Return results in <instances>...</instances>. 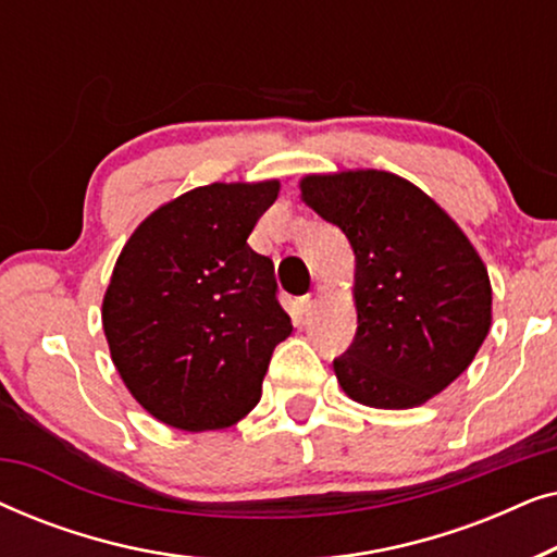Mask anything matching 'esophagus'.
Masks as SVG:
<instances>
[{"instance_id": "34e87169", "label": "esophagus", "mask_w": 557, "mask_h": 557, "mask_svg": "<svg viewBox=\"0 0 557 557\" xmlns=\"http://www.w3.org/2000/svg\"><path fill=\"white\" fill-rule=\"evenodd\" d=\"M319 299H322V286H314L307 296H301V299H299V309H301V314H309V311L317 307V301H319Z\"/></svg>"}]
</instances>
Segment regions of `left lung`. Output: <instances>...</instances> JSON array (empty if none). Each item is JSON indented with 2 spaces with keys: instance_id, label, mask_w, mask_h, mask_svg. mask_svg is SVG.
Instances as JSON below:
<instances>
[{
  "instance_id": "1",
  "label": "left lung",
  "mask_w": 557,
  "mask_h": 557,
  "mask_svg": "<svg viewBox=\"0 0 557 557\" xmlns=\"http://www.w3.org/2000/svg\"><path fill=\"white\" fill-rule=\"evenodd\" d=\"M301 200L355 250L357 332L334 360L349 398L423 406L469 368L492 324V286L461 227L391 172L309 174Z\"/></svg>"
}]
</instances>
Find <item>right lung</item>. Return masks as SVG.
Returning a JSON list of instances; mask_svg holds the SVG:
<instances>
[{
	"label": "right lung",
	"instance_id": "obj_1",
	"mask_svg": "<svg viewBox=\"0 0 557 557\" xmlns=\"http://www.w3.org/2000/svg\"><path fill=\"white\" fill-rule=\"evenodd\" d=\"M278 180L215 182L162 205L132 233L103 296V332L128 393L180 431L238 423L292 319L271 258L248 246Z\"/></svg>",
	"mask_w": 557,
	"mask_h": 557
}]
</instances>
